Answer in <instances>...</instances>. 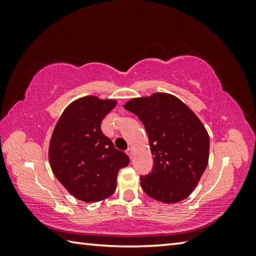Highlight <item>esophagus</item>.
<instances>
[{
  "instance_id": "obj_1",
  "label": "esophagus",
  "mask_w": 256,
  "mask_h": 256,
  "mask_svg": "<svg viewBox=\"0 0 256 256\" xmlns=\"http://www.w3.org/2000/svg\"><path fill=\"white\" fill-rule=\"evenodd\" d=\"M126 154L130 156V158L133 159V154H134V149L133 148H128L126 150Z\"/></svg>"
}]
</instances>
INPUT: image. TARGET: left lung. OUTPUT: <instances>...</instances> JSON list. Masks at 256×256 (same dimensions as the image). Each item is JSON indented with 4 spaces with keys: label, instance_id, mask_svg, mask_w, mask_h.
Returning a JSON list of instances; mask_svg holds the SVG:
<instances>
[{
    "label": "left lung",
    "instance_id": "left-lung-1",
    "mask_svg": "<svg viewBox=\"0 0 256 256\" xmlns=\"http://www.w3.org/2000/svg\"><path fill=\"white\" fill-rule=\"evenodd\" d=\"M144 123L149 138L154 170L140 177L146 196L177 203L198 185L209 162L210 140L204 125L178 98L156 92L124 105Z\"/></svg>",
    "mask_w": 256,
    "mask_h": 256
}]
</instances>
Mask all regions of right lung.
<instances>
[{
	"label": "right lung",
	"instance_id": "obj_1",
	"mask_svg": "<svg viewBox=\"0 0 256 256\" xmlns=\"http://www.w3.org/2000/svg\"><path fill=\"white\" fill-rule=\"evenodd\" d=\"M118 102L86 96L68 105L56 123L48 148L53 174L70 194L84 202L110 198L128 156L118 150L100 124Z\"/></svg>",
	"mask_w": 256,
	"mask_h": 256
}]
</instances>
